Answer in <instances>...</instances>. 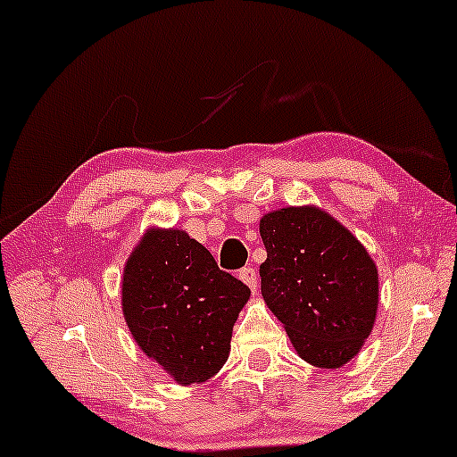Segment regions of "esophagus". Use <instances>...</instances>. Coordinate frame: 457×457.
Returning a JSON list of instances; mask_svg holds the SVG:
<instances>
[{
	"instance_id": "34e87169",
	"label": "esophagus",
	"mask_w": 457,
	"mask_h": 457,
	"mask_svg": "<svg viewBox=\"0 0 457 457\" xmlns=\"http://www.w3.org/2000/svg\"><path fill=\"white\" fill-rule=\"evenodd\" d=\"M240 278L248 285L250 291H256L258 289V275H256V270L252 269V267H244L240 270Z\"/></svg>"
}]
</instances>
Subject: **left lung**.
I'll list each match as a JSON object with an SVG mask.
<instances>
[{
    "label": "left lung",
    "instance_id": "8db88e82",
    "mask_svg": "<svg viewBox=\"0 0 457 457\" xmlns=\"http://www.w3.org/2000/svg\"><path fill=\"white\" fill-rule=\"evenodd\" d=\"M267 261L261 291L297 355L338 370L378 316V267L349 229L318 207H285L261 220Z\"/></svg>",
    "mask_w": 457,
    "mask_h": 457
}]
</instances>
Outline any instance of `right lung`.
<instances>
[{
    "label": "right lung",
    "instance_id": "right-lung-1",
    "mask_svg": "<svg viewBox=\"0 0 457 457\" xmlns=\"http://www.w3.org/2000/svg\"><path fill=\"white\" fill-rule=\"evenodd\" d=\"M248 297L246 285L176 228L147 229L122 272V314L135 343L185 386L221 370Z\"/></svg>",
    "mask_w": 457,
    "mask_h": 457
}]
</instances>
